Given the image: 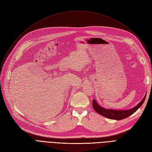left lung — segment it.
I'll return each mask as SVG.
<instances>
[{"mask_svg":"<svg viewBox=\"0 0 152 152\" xmlns=\"http://www.w3.org/2000/svg\"><path fill=\"white\" fill-rule=\"evenodd\" d=\"M145 94L144 98L139 103V104L135 106L134 108L128 110H107L104 108L100 107L98 105L97 102L94 99L92 101V106L95 111L99 114L105 116V118H110L111 119H116V120H121V119H125L127 117H129L134 113H135L143 103L146 98Z\"/></svg>","mask_w":152,"mask_h":152,"instance_id":"left-lung-1","label":"left lung"}]
</instances>
